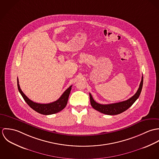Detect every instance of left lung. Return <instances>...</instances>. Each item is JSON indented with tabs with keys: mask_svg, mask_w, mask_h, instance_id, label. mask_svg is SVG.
Returning a JSON list of instances; mask_svg holds the SVG:
<instances>
[{
	"mask_svg": "<svg viewBox=\"0 0 159 159\" xmlns=\"http://www.w3.org/2000/svg\"><path fill=\"white\" fill-rule=\"evenodd\" d=\"M143 84V76H142L141 78V81L139 84V88L134 96H132L131 98H130L129 99L125 101L120 102L119 103H111V104L103 105V104H100L97 103L93 99L92 95L89 93L91 106L93 107V108L97 110L98 111L102 113L108 114V115H116V114L122 113L125 110H127V109H129L138 99L142 90Z\"/></svg>",
	"mask_w": 159,
	"mask_h": 159,
	"instance_id": "left-lung-1",
	"label": "left lung"
}]
</instances>
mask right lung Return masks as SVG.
Listing matches in <instances>:
<instances>
[{
  "mask_svg": "<svg viewBox=\"0 0 159 159\" xmlns=\"http://www.w3.org/2000/svg\"><path fill=\"white\" fill-rule=\"evenodd\" d=\"M17 83H18V88L19 92H20L21 95L25 100V102L27 103V105L32 108L34 110L37 111L39 113L44 114V115H49L52 114L57 113L61 110H62L67 105L68 102V97L71 89V86H70L68 89L65 91L61 97L55 102L49 103H38L36 102H34L31 100H30L21 91L20 84L18 79H17Z\"/></svg>",
  "mask_w": 159,
  "mask_h": 159,
  "instance_id": "add662e5",
  "label": "right lung"
}]
</instances>
